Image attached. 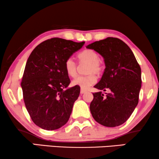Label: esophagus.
I'll use <instances>...</instances> for the list:
<instances>
[{"mask_svg": "<svg viewBox=\"0 0 159 159\" xmlns=\"http://www.w3.org/2000/svg\"><path fill=\"white\" fill-rule=\"evenodd\" d=\"M86 92V89H81V94H84Z\"/></svg>", "mask_w": 159, "mask_h": 159, "instance_id": "obj_1", "label": "esophagus"}]
</instances>
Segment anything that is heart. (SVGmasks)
Segmentation results:
<instances>
[{
  "label": "heart",
  "instance_id": "obj_1",
  "mask_svg": "<svg viewBox=\"0 0 159 159\" xmlns=\"http://www.w3.org/2000/svg\"><path fill=\"white\" fill-rule=\"evenodd\" d=\"M78 58L81 63L88 64L86 73L88 75L78 76L72 81L73 86H80L81 89H86L96 81V77L93 74L99 75L103 72V67L97 52L91 49H85L78 54ZM77 64L72 58H68L65 62V70L70 77H75L77 74Z\"/></svg>",
  "mask_w": 159,
  "mask_h": 159
}]
</instances>
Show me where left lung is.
<instances>
[{"mask_svg":"<svg viewBox=\"0 0 159 159\" xmlns=\"http://www.w3.org/2000/svg\"><path fill=\"white\" fill-rule=\"evenodd\" d=\"M103 57L106 68L94 86L90 111L96 122L116 127L130 117L139 102L142 86L141 68L130 48L118 38L108 37L86 46ZM110 90L105 96L101 90Z\"/></svg>","mask_w":159,"mask_h":159,"instance_id":"obj_1","label":"left lung"}]
</instances>
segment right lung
Segmentation results:
<instances>
[{
	"mask_svg": "<svg viewBox=\"0 0 159 159\" xmlns=\"http://www.w3.org/2000/svg\"><path fill=\"white\" fill-rule=\"evenodd\" d=\"M84 43L52 38L38 45L27 60L21 82L24 103L32 121L43 129H58L69 120L80 86L67 88L65 62Z\"/></svg>",
	"mask_w": 159,
	"mask_h": 159,
	"instance_id": "obj_1",
	"label": "right lung"
}]
</instances>
